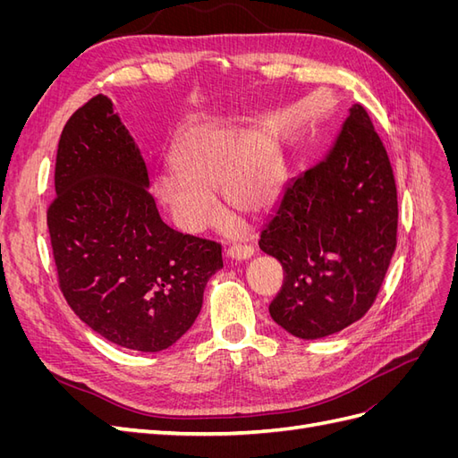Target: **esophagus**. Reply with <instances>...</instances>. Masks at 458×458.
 I'll return each mask as SVG.
<instances>
[{"label": "esophagus", "instance_id": "obj_1", "mask_svg": "<svg viewBox=\"0 0 458 458\" xmlns=\"http://www.w3.org/2000/svg\"><path fill=\"white\" fill-rule=\"evenodd\" d=\"M227 256L231 259H239V261L250 259L254 256V248L248 246V244H233V246H229Z\"/></svg>", "mask_w": 458, "mask_h": 458}]
</instances>
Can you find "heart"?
<instances>
[{"label":"heart","mask_w":458,"mask_h":458,"mask_svg":"<svg viewBox=\"0 0 458 458\" xmlns=\"http://www.w3.org/2000/svg\"><path fill=\"white\" fill-rule=\"evenodd\" d=\"M175 172H162L152 183V195L187 234L216 225L224 192L229 210L259 216L279 199L284 185L281 152L259 131L219 126L192 128L174 150Z\"/></svg>","instance_id":"1"}]
</instances>
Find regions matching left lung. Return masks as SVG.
Masks as SVG:
<instances>
[{"label": "left lung", "mask_w": 458, "mask_h": 458, "mask_svg": "<svg viewBox=\"0 0 458 458\" xmlns=\"http://www.w3.org/2000/svg\"><path fill=\"white\" fill-rule=\"evenodd\" d=\"M397 189L367 110H348L325 157L290 182L261 231L284 284L273 321L317 340L359 321L377 300L397 244Z\"/></svg>", "instance_id": "left-lung-1"}]
</instances>
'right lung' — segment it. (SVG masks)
I'll list each match as a JSON object with an SVG mask.
<instances>
[{
	"instance_id": "1",
	"label": "right lung",
	"mask_w": 458,
	"mask_h": 458,
	"mask_svg": "<svg viewBox=\"0 0 458 458\" xmlns=\"http://www.w3.org/2000/svg\"><path fill=\"white\" fill-rule=\"evenodd\" d=\"M47 210L68 306L120 348L168 350L195 323L206 283L224 267L214 241L160 219L141 150L106 95L66 122Z\"/></svg>"
}]
</instances>
